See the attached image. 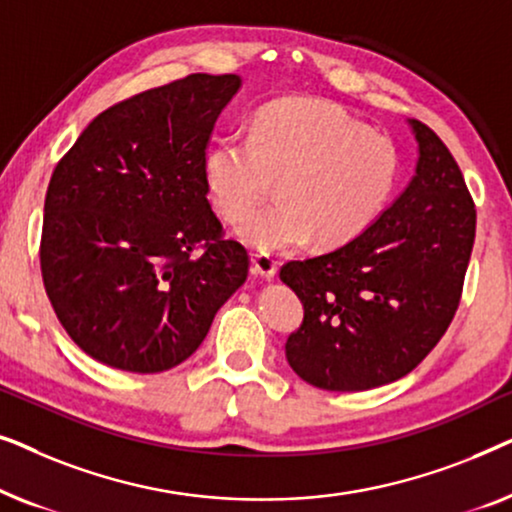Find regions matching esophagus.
<instances>
[{
  "label": "esophagus",
  "instance_id": "esophagus-1",
  "mask_svg": "<svg viewBox=\"0 0 512 512\" xmlns=\"http://www.w3.org/2000/svg\"><path fill=\"white\" fill-rule=\"evenodd\" d=\"M277 268H279V263L270 254H254V270L263 279L275 277L277 275Z\"/></svg>",
  "mask_w": 512,
  "mask_h": 512
}]
</instances>
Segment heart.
<instances>
[{
  "mask_svg": "<svg viewBox=\"0 0 512 512\" xmlns=\"http://www.w3.org/2000/svg\"><path fill=\"white\" fill-rule=\"evenodd\" d=\"M398 179V153L338 104L293 97L261 109L249 137L209 146L205 181L226 221H242L278 181L275 206L237 228L258 251H284L317 240L352 242L387 207Z\"/></svg>",
  "mask_w": 512,
  "mask_h": 512,
  "instance_id": "obj_1",
  "label": "heart"
}]
</instances>
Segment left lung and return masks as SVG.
<instances>
[{
  "instance_id": "8db88e82",
  "label": "left lung",
  "mask_w": 512,
  "mask_h": 512,
  "mask_svg": "<svg viewBox=\"0 0 512 512\" xmlns=\"http://www.w3.org/2000/svg\"><path fill=\"white\" fill-rule=\"evenodd\" d=\"M417 174L356 240L289 261L279 277L303 303L286 361L312 387L366 391L401 380L457 312L475 240V205L436 132L410 121Z\"/></svg>"
}]
</instances>
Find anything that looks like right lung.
Returning <instances> with one entry per match:
<instances>
[{
    "label": "right lung",
    "instance_id": "1",
    "mask_svg": "<svg viewBox=\"0 0 512 512\" xmlns=\"http://www.w3.org/2000/svg\"><path fill=\"white\" fill-rule=\"evenodd\" d=\"M237 90L235 74L144 90L93 118L55 165L41 277L69 338L104 366H179L249 275L205 181L216 118Z\"/></svg>",
    "mask_w": 512,
    "mask_h": 512
}]
</instances>
